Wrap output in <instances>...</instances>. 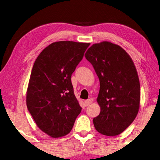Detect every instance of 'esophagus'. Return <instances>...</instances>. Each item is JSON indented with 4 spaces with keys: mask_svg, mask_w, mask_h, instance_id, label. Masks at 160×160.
I'll list each match as a JSON object with an SVG mask.
<instances>
[{
    "mask_svg": "<svg viewBox=\"0 0 160 160\" xmlns=\"http://www.w3.org/2000/svg\"><path fill=\"white\" fill-rule=\"evenodd\" d=\"M91 103H92V100L90 99H87V100H85V104L86 106H89V105H90Z\"/></svg>",
    "mask_w": 160,
    "mask_h": 160,
    "instance_id": "34e87169",
    "label": "esophagus"
}]
</instances>
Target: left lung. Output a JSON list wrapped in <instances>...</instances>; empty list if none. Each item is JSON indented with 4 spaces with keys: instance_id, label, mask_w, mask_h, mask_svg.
<instances>
[{
    "instance_id": "left-lung-1",
    "label": "left lung",
    "mask_w": 160,
    "mask_h": 160,
    "mask_svg": "<svg viewBox=\"0 0 160 160\" xmlns=\"http://www.w3.org/2000/svg\"><path fill=\"white\" fill-rule=\"evenodd\" d=\"M85 56L100 83L97 100L101 112L93 118L94 128L102 135H117L138 113L140 88L136 68L126 51L111 42L93 44Z\"/></svg>"
}]
</instances>
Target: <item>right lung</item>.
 Here are the masks:
<instances>
[{
    "label": "right lung",
    "mask_w": 160,
    "mask_h": 160,
    "mask_svg": "<svg viewBox=\"0 0 160 160\" xmlns=\"http://www.w3.org/2000/svg\"><path fill=\"white\" fill-rule=\"evenodd\" d=\"M89 46L70 41L54 42L34 62L27 106L37 126L51 137L68 134L82 110L74 94L71 75Z\"/></svg>",
    "instance_id": "add662e5"
}]
</instances>
